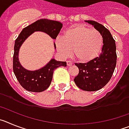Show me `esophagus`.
<instances>
[{"label": "esophagus", "instance_id": "34e87169", "mask_svg": "<svg viewBox=\"0 0 129 129\" xmlns=\"http://www.w3.org/2000/svg\"><path fill=\"white\" fill-rule=\"evenodd\" d=\"M67 64L68 67H70V66L72 65V62H71L70 61H67Z\"/></svg>", "mask_w": 129, "mask_h": 129}]
</instances>
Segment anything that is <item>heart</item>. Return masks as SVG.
Masks as SVG:
<instances>
[{"label": "heart", "instance_id": "heart-1", "mask_svg": "<svg viewBox=\"0 0 129 129\" xmlns=\"http://www.w3.org/2000/svg\"><path fill=\"white\" fill-rule=\"evenodd\" d=\"M103 44L102 35L98 31L84 24H77L66 30L62 38L55 41L58 52L68 56L72 49L73 57L81 63L90 62L98 56Z\"/></svg>", "mask_w": 129, "mask_h": 129}]
</instances>
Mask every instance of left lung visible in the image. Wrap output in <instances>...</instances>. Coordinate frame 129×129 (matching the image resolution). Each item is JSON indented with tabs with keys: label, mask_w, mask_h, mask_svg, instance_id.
<instances>
[{
	"label": "left lung",
	"mask_w": 129,
	"mask_h": 129,
	"mask_svg": "<svg viewBox=\"0 0 129 129\" xmlns=\"http://www.w3.org/2000/svg\"><path fill=\"white\" fill-rule=\"evenodd\" d=\"M94 26L102 35L103 46L100 56L86 63H76L79 74L74 78L76 85L85 91H96L107 85L114 71L117 61L115 41L108 29L94 20H85Z\"/></svg>",
	"instance_id": "1"
}]
</instances>
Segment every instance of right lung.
<instances>
[{"instance_id": "right-lung-1", "label": "right lung", "mask_w": 129, "mask_h": 129, "mask_svg": "<svg viewBox=\"0 0 129 129\" xmlns=\"http://www.w3.org/2000/svg\"><path fill=\"white\" fill-rule=\"evenodd\" d=\"M62 27V24L56 20L42 19L24 28L15 40L13 58V72L18 81L26 90L41 92L46 90L50 85L54 70L59 67H67V62L52 59L46 65L39 70H28L24 68L19 60L20 46L25 40L35 31H43L55 39ZM54 48L56 49L55 44Z\"/></svg>"}]
</instances>
